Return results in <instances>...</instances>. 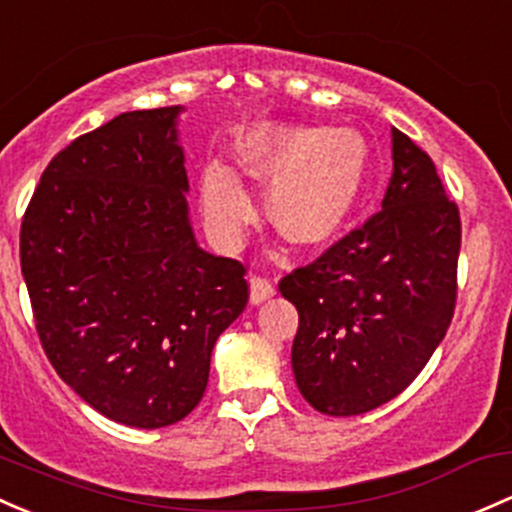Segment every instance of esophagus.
Here are the masks:
<instances>
[{"label":"esophagus","mask_w":512,"mask_h":512,"mask_svg":"<svg viewBox=\"0 0 512 512\" xmlns=\"http://www.w3.org/2000/svg\"><path fill=\"white\" fill-rule=\"evenodd\" d=\"M274 279L267 274H252L250 277V299L252 304H260V301L274 297Z\"/></svg>","instance_id":"34e87169"}]
</instances>
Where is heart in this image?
I'll use <instances>...</instances> for the list:
<instances>
[{
    "label": "heart",
    "instance_id": "obj_1",
    "mask_svg": "<svg viewBox=\"0 0 512 512\" xmlns=\"http://www.w3.org/2000/svg\"><path fill=\"white\" fill-rule=\"evenodd\" d=\"M240 164L270 184V215L297 245H319L341 230L363 191L368 149L351 129L262 127L240 144ZM203 213L218 238L235 242L257 218V198L223 164L208 166Z\"/></svg>",
    "mask_w": 512,
    "mask_h": 512
}]
</instances>
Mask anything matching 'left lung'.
<instances>
[{"mask_svg": "<svg viewBox=\"0 0 512 512\" xmlns=\"http://www.w3.org/2000/svg\"><path fill=\"white\" fill-rule=\"evenodd\" d=\"M461 215L437 166L392 129L383 208L279 279L299 311L292 368L314 410L353 417L422 373L456 309Z\"/></svg>", "mask_w": 512, "mask_h": 512, "instance_id": "1", "label": "left lung"}]
</instances>
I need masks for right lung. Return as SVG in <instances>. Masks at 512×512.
Masks as SVG:
<instances>
[{
  "mask_svg": "<svg viewBox=\"0 0 512 512\" xmlns=\"http://www.w3.org/2000/svg\"><path fill=\"white\" fill-rule=\"evenodd\" d=\"M179 112L134 110L80 134L21 218L43 353L93 410L139 429L201 402L215 341L250 299L247 267L193 240Z\"/></svg>",
  "mask_w": 512,
  "mask_h": 512,
  "instance_id": "right-lung-1",
  "label": "right lung"
}]
</instances>
